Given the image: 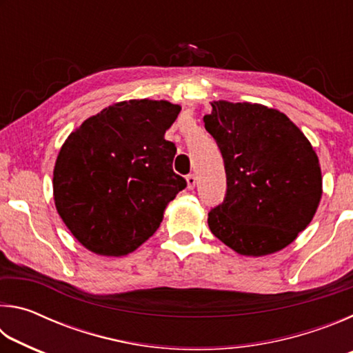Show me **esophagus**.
I'll return each instance as SVG.
<instances>
[{
  "instance_id": "obj_1",
  "label": "esophagus",
  "mask_w": 353,
  "mask_h": 353,
  "mask_svg": "<svg viewBox=\"0 0 353 353\" xmlns=\"http://www.w3.org/2000/svg\"><path fill=\"white\" fill-rule=\"evenodd\" d=\"M187 185H188V190H193L196 187V176L194 174L187 176Z\"/></svg>"
}]
</instances>
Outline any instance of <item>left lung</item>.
Masks as SVG:
<instances>
[{
    "mask_svg": "<svg viewBox=\"0 0 353 353\" xmlns=\"http://www.w3.org/2000/svg\"><path fill=\"white\" fill-rule=\"evenodd\" d=\"M205 129L223 155L227 191L208 212L212 234L241 255L282 250L312 223L322 176L312 143L261 104L213 101Z\"/></svg>",
    "mask_w": 353,
    "mask_h": 353,
    "instance_id": "left-lung-1",
    "label": "left lung"
}]
</instances>
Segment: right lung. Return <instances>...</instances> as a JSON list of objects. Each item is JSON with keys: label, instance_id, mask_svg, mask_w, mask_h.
<instances>
[{"label": "right lung", "instance_id": "add662e5", "mask_svg": "<svg viewBox=\"0 0 353 353\" xmlns=\"http://www.w3.org/2000/svg\"><path fill=\"white\" fill-rule=\"evenodd\" d=\"M181 105L130 99L85 119L61 148L54 204L83 248L121 256L141 246L187 181L172 171L176 145L165 140Z\"/></svg>", "mask_w": 353, "mask_h": 353}]
</instances>
